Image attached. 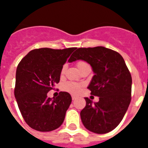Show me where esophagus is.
Here are the masks:
<instances>
[{"instance_id": "esophagus-1", "label": "esophagus", "mask_w": 148, "mask_h": 148, "mask_svg": "<svg viewBox=\"0 0 148 148\" xmlns=\"http://www.w3.org/2000/svg\"><path fill=\"white\" fill-rule=\"evenodd\" d=\"M75 99H76V97H75V96H74V95H73V96H72V99H73V100H75Z\"/></svg>"}]
</instances>
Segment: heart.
<instances>
[{"mask_svg": "<svg viewBox=\"0 0 148 148\" xmlns=\"http://www.w3.org/2000/svg\"><path fill=\"white\" fill-rule=\"evenodd\" d=\"M87 64V63H85L84 61H78L77 63V66L78 68H79L80 66H83V65ZM65 69H66V66H64L62 67V70H61V73H64V72ZM63 90L66 91V92H69L70 93L73 94H76L79 93L81 92V90H82V86L80 84H78L74 83V82H66L65 84H64V85H63Z\"/></svg>", "mask_w": 148, "mask_h": 148, "instance_id": "1", "label": "heart"}]
</instances>
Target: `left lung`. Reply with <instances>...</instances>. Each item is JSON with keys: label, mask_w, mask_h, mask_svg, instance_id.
I'll list each match as a JSON object with an SVG mask.
<instances>
[{"label": "left lung", "mask_w": 148, "mask_h": 148, "mask_svg": "<svg viewBox=\"0 0 148 148\" xmlns=\"http://www.w3.org/2000/svg\"><path fill=\"white\" fill-rule=\"evenodd\" d=\"M82 60L92 66L94 75L87 87L98 102L85 98L80 116L84 126L98 134L112 131L119 125L131 100L132 78L119 53L104 47L78 48L68 62Z\"/></svg>", "instance_id": "left-lung-1"}]
</instances>
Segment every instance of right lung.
I'll list each match as a JSON object with an SVG mask.
<instances>
[{"mask_svg": "<svg viewBox=\"0 0 148 148\" xmlns=\"http://www.w3.org/2000/svg\"><path fill=\"white\" fill-rule=\"evenodd\" d=\"M75 49H33L18 64L15 97L23 119L34 130L49 132L62 125L71 95L61 92L51 99L47 92L59 82L63 65Z\"/></svg>", "mask_w": 148, "mask_h": 148, "instance_id": "add662e5", "label": "right lung"}]
</instances>
